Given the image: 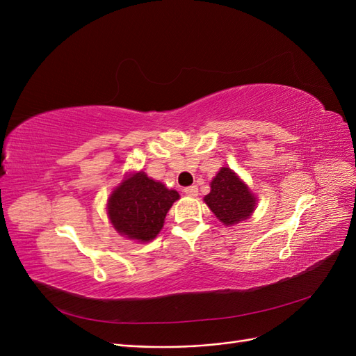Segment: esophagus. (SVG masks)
<instances>
[{
	"label": "esophagus",
	"instance_id": "1",
	"mask_svg": "<svg viewBox=\"0 0 356 356\" xmlns=\"http://www.w3.org/2000/svg\"><path fill=\"white\" fill-rule=\"evenodd\" d=\"M184 193H186L187 196H190V197H196L199 190H197L196 186H190V187H186V188H184Z\"/></svg>",
	"mask_w": 356,
	"mask_h": 356
}]
</instances>
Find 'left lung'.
<instances>
[{
  "label": "left lung",
  "instance_id": "8db88e82",
  "mask_svg": "<svg viewBox=\"0 0 356 356\" xmlns=\"http://www.w3.org/2000/svg\"><path fill=\"white\" fill-rule=\"evenodd\" d=\"M204 203L222 224L234 225L250 218L255 211L257 197L230 168H221L211 182Z\"/></svg>",
  "mask_w": 356,
  "mask_h": 356
}]
</instances>
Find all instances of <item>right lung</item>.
<instances>
[{"mask_svg":"<svg viewBox=\"0 0 356 356\" xmlns=\"http://www.w3.org/2000/svg\"><path fill=\"white\" fill-rule=\"evenodd\" d=\"M178 191L148 178L145 172L129 174L118 184L106 203L113 227L127 239L153 241L163 227L165 217Z\"/></svg>","mask_w":356,"mask_h":356,"instance_id":"1","label":"right lung"}]
</instances>
